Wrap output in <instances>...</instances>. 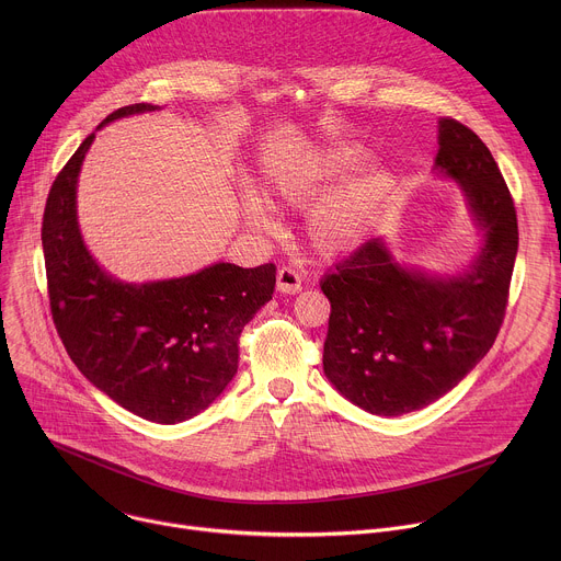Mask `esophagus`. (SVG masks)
I'll return each instance as SVG.
<instances>
[{"mask_svg":"<svg viewBox=\"0 0 561 561\" xmlns=\"http://www.w3.org/2000/svg\"><path fill=\"white\" fill-rule=\"evenodd\" d=\"M277 290L279 293H288V295H295L301 290V277L295 268L290 266H282L277 271Z\"/></svg>","mask_w":561,"mask_h":561,"instance_id":"obj_1","label":"esophagus"}]
</instances>
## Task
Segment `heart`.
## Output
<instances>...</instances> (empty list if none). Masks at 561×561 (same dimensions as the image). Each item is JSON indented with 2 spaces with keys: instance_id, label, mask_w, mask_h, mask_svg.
<instances>
[{
  "instance_id": "1",
  "label": "heart",
  "mask_w": 561,
  "mask_h": 561,
  "mask_svg": "<svg viewBox=\"0 0 561 561\" xmlns=\"http://www.w3.org/2000/svg\"><path fill=\"white\" fill-rule=\"evenodd\" d=\"M368 162V154L357 146H333L319 152L299 173L286 175L277 184V193L293 206H306L312 199L327 195L337 184L346 182ZM392 188V175L386 169H370L344 193L319 206L308 224V239L317 253L337 255L355 249L381 202ZM244 215L257 226H268L266 206L253 193L244 197Z\"/></svg>"
}]
</instances>
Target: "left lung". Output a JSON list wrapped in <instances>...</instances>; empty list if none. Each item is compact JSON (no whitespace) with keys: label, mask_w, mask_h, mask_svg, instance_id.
Instances as JSON below:
<instances>
[{"label":"left lung","mask_w":561,"mask_h":561,"mask_svg":"<svg viewBox=\"0 0 561 561\" xmlns=\"http://www.w3.org/2000/svg\"><path fill=\"white\" fill-rule=\"evenodd\" d=\"M435 167L457 180L486 244L463 277L407 271L368 239L322 279L331 301L324 373L373 415L433 404L482 359L502 329L519 244L517 213L486 144L453 117L439 122Z\"/></svg>","instance_id":"left-lung-1"}]
</instances>
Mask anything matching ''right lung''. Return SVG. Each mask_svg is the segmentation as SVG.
Segmentation results:
<instances>
[{
  "instance_id": "obj_1",
  "label": "right lung",
  "mask_w": 561,
  "mask_h": 561,
  "mask_svg": "<svg viewBox=\"0 0 561 561\" xmlns=\"http://www.w3.org/2000/svg\"><path fill=\"white\" fill-rule=\"evenodd\" d=\"M154 111L130 104L111 113ZM91 133L57 173L42 221L46 286L59 340L82 375L122 409L178 424L208 409L234 377L239 335L273 297L275 264H215L195 275L122 284L89 255L75 215Z\"/></svg>"
}]
</instances>
